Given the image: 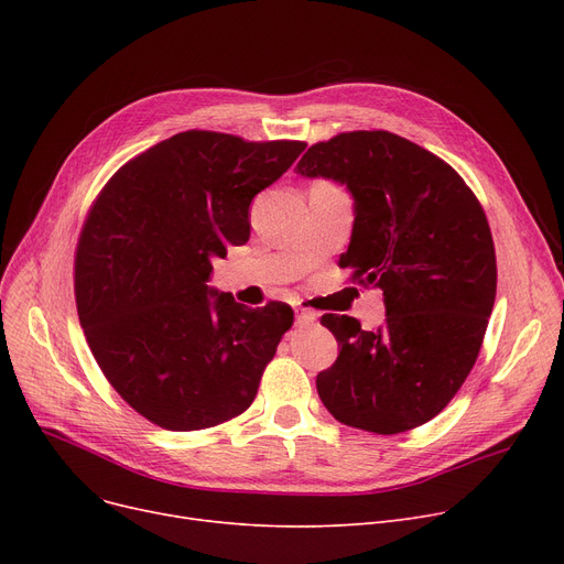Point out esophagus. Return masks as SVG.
I'll return each instance as SVG.
<instances>
[{
    "mask_svg": "<svg viewBox=\"0 0 564 564\" xmlns=\"http://www.w3.org/2000/svg\"><path fill=\"white\" fill-rule=\"evenodd\" d=\"M294 315H297V324H300V327H308V324H313L315 317H317L313 311H306V308H302V306H294Z\"/></svg>",
    "mask_w": 564,
    "mask_h": 564,
    "instance_id": "esophagus-1",
    "label": "esophagus"
}]
</instances>
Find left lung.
Returning a JSON list of instances; mask_svg holds the SVG:
<instances>
[{"label": "left lung", "instance_id": "8db88e82", "mask_svg": "<svg viewBox=\"0 0 564 564\" xmlns=\"http://www.w3.org/2000/svg\"><path fill=\"white\" fill-rule=\"evenodd\" d=\"M294 171L345 185L354 226L338 267L379 288L387 306L375 332L322 315L340 351L315 379L319 400L336 421L375 434L432 421L476 364L496 300L482 205L451 164L383 130L319 141Z\"/></svg>", "mask_w": 564, "mask_h": 564}]
</instances>
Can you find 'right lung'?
<instances>
[{
  "instance_id": "add662e5",
  "label": "right lung",
  "mask_w": 564,
  "mask_h": 564,
  "mask_svg": "<svg viewBox=\"0 0 564 564\" xmlns=\"http://www.w3.org/2000/svg\"><path fill=\"white\" fill-rule=\"evenodd\" d=\"M304 141L189 130L113 173L82 228L75 297L116 393L151 423L192 432L240 416L294 313L247 308L207 285L213 260L249 240V205Z\"/></svg>"
}]
</instances>
